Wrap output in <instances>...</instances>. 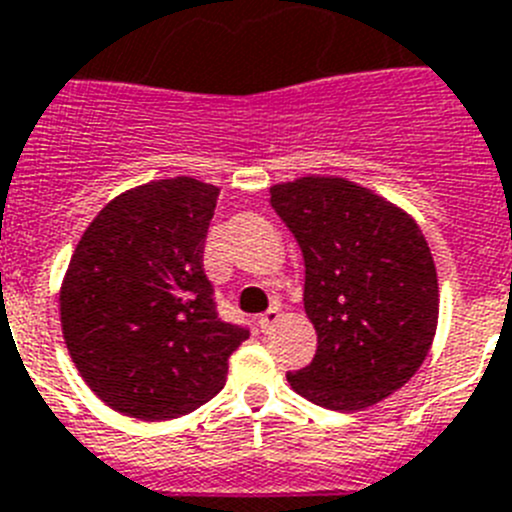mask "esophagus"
<instances>
[{
  "label": "esophagus",
  "mask_w": 512,
  "mask_h": 512,
  "mask_svg": "<svg viewBox=\"0 0 512 512\" xmlns=\"http://www.w3.org/2000/svg\"><path fill=\"white\" fill-rule=\"evenodd\" d=\"M278 322H281V309H278V306H270L268 311H262L260 317H257V327H260L262 332H270Z\"/></svg>",
  "instance_id": "esophagus-1"
}]
</instances>
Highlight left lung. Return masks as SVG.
<instances>
[{"instance_id": "8db88e82", "label": "left lung", "mask_w": 512, "mask_h": 512, "mask_svg": "<svg viewBox=\"0 0 512 512\" xmlns=\"http://www.w3.org/2000/svg\"><path fill=\"white\" fill-rule=\"evenodd\" d=\"M270 206L301 247L317 330L314 361L288 371V384L337 412L381 402L415 376L438 327V275L420 226L342 177L273 185Z\"/></svg>"}]
</instances>
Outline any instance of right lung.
Returning <instances> with one entry per match:
<instances>
[{
	"instance_id": "add662e5",
	"label": "right lung",
	"mask_w": 512,
	"mask_h": 512,
	"mask_svg": "<svg viewBox=\"0 0 512 512\" xmlns=\"http://www.w3.org/2000/svg\"><path fill=\"white\" fill-rule=\"evenodd\" d=\"M219 188L193 177L126 190L95 216L61 283L71 361L102 402L139 420L188 415L224 389L250 330L221 322L203 270Z\"/></svg>"
}]
</instances>
